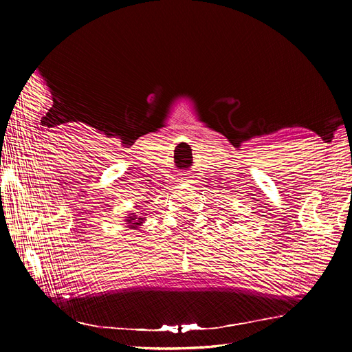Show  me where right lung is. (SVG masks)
Wrapping results in <instances>:
<instances>
[{"label": "right lung", "instance_id": "obj_1", "mask_svg": "<svg viewBox=\"0 0 352 352\" xmlns=\"http://www.w3.org/2000/svg\"><path fill=\"white\" fill-rule=\"evenodd\" d=\"M142 214L141 217L139 214H136V212H129V214L126 216V219H124V221H126V226L129 228V229H133V230H138L140 229L141 226H142V223H145V217H142V214L144 212H140Z\"/></svg>", "mask_w": 352, "mask_h": 352}]
</instances>
